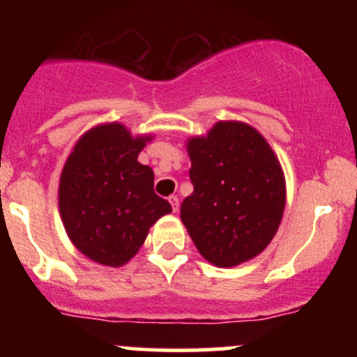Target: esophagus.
I'll use <instances>...</instances> for the list:
<instances>
[{"mask_svg":"<svg viewBox=\"0 0 357 357\" xmlns=\"http://www.w3.org/2000/svg\"><path fill=\"white\" fill-rule=\"evenodd\" d=\"M169 204H171V207H172V211H178L179 208V199L176 195H171L169 197Z\"/></svg>","mask_w":357,"mask_h":357,"instance_id":"esophagus-1","label":"esophagus"}]
</instances>
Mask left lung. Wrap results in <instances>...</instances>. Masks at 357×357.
<instances>
[{"label":"left lung","instance_id":"8db88e82","mask_svg":"<svg viewBox=\"0 0 357 357\" xmlns=\"http://www.w3.org/2000/svg\"><path fill=\"white\" fill-rule=\"evenodd\" d=\"M193 193L181 221L199 252L219 268L261 254L285 208V179L271 146L250 126L218 122L188 142Z\"/></svg>","mask_w":357,"mask_h":357}]
</instances>
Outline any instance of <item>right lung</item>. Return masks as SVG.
<instances>
[{
    "label": "right lung",
    "mask_w": 357,
    "mask_h": 357,
    "mask_svg": "<svg viewBox=\"0 0 357 357\" xmlns=\"http://www.w3.org/2000/svg\"><path fill=\"white\" fill-rule=\"evenodd\" d=\"M150 138H132L121 124L86 132L67 158L59 205L68 238L84 255L122 266L139 250L149 228L171 204L153 192V171L138 162Z\"/></svg>",
    "instance_id": "obj_1"
}]
</instances>
